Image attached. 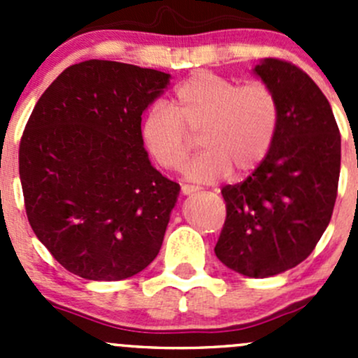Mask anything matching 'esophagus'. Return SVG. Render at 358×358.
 <instances>
[{
	"mask_svg": "<svg viewBox=\"0 0 358 358\" xmlns=\"http://www.w3.org/2000/svg\"><path fill=\"white\" fill-rule=\"evenodd\" d=\"M197 190H199V187H196V185H182L183 196H192V194H196Z\"/></svg>",
	"mask_w": 358,
	"mask_h": 358,
	"instance_id": "esophagus-1",
	"label": "esophagus"
}]
</instances>
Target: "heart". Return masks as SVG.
Instances as JSON below:
<instances>
[{
    "instance_id": "obj_1",
    "label": "heart",
    "mask_w": 358,
    "mask_h": 358,
    "mask_svg": "<svg viewBox=\"0 0 358 358\" xmlns=\"http://www.w3.org/2000/svg\"><path fill=\"white\" fill-rule=\"evenodd\" d=\"M279 100L262 81L239 85L213 72H196L180 83L173 107L157 102L142 119V138L166 169H180L199 135L204 152L183 173L192 182L209 183L255 169L268 154L279 128Z\"/></svg>"
}]
</instances>
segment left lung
Masks as SVG:
<instances>
[{"label":"left lung","mask_w":358,"mask_h":358,"mask_svg":"<svg viewBox=\"0 0 358 358\" xmlns=\"http://www.w3.org/2000/svg\"><path fill=\"white\" fill-rule=\"evenodd\" d=\"M252 72L275 92L279 128L258 168L222 189L227 220L215 252L227 268L265 279L308 258L326 232L338 196L341 136L306 72L277 59H263Z\"/></svg>","instance_id":"obj_1"}]
</instances>
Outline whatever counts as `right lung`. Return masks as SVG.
Listing matches in <instances>:
<instances>
[{
    "label": "right lung",
    "mask_w": 358,
    "mask_h": 358,
    "mask_svg": "<svg viewBox=\"0 0 358 358\" xmlns=\"http://www.w3.org/2000/svg\"><path fill=\"white\" fill-rule=\"evenodd\" d=\"M171 76L112 60L67 67L25 124V213L53 258L88 280H122L154 262L180 194L150 164L142 114Z\"/></svg>",
    "instance_id": "add662e5"
}]
</instances>
